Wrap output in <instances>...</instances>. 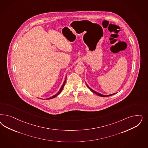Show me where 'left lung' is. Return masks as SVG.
I'll list each match as a JSON object with an SVG mask.
<instances>
[{
    "label": "left lung",
    "mask_w": 148,
    "mask_h": 148,
    "mask_svg": "<svg viewBox=\"0 0 148 148\" xmlns=\"http://www.w3.org/2000/svg\"><path fill=\"white\" fill-rule=\"evenodd\" d=\"M87 85V84H86ZM88 87L90 89V90L92 92H94V93H95V94H96V95H97L100 96H101V97H106V96H112L113 95H114V94H115V93H114V94H110V95H102V94H99V93H98V92H96V91H95L93 90H92L91 88H90L88 86Z\"/></svg>",
    "instance_id": "left-lung-1"
}]
</instances>
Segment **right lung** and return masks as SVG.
Listing matches in <instances>:
<instances>
[{
    "instance_id": "add662e5",
    "label": "right lung",
    "mask_w": 148,
    "mask_h": 148,
    "mask_svg": "<svg viewBox=\"0 0 148 148\" xmlns=\"http://www.w3.org/2000/svg\"><path fill=\"white\" fill-rule=\"evenodd\" d=\"M65 83H66V79H65V81H64V83H63V84H62V87H61V88H60V89L59 90V91H58V92L57 94H56V95H54V96H53L52 97H49V98H48L47 99V100L48 99H53V98H54V97H56V96H57V95H58L60 92H61V91H62V89H63V88H64V86H65Z\"/></svg>"
}]
</instances>
